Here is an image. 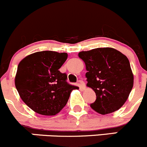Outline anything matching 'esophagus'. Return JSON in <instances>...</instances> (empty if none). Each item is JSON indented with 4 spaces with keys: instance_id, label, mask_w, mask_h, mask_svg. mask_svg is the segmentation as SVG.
Masks as SVG:
<instances>
[{
    "instance_id": "esophagus-1",
    "label": "esophagus",
    "mask_w": 147,
    "mask_h": 147,
    "mask_svg": "<svg viewBox=\"0 0 147 147\" xmlns=\"http://www.w3.org/2000/svg\"><path fill=\"white\" fill-rule=\"evenodd\" d=\"M78 82H79L80 87L81 89H82V90L85 89V82H84L82 80H79V81H78Z\"/></svg>"
}]
</instances>
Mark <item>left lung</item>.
Segmentation results:
<instances>
[{
    "mask_svg": "<svg viewBox=\"0 0 147 147\" xmlns=\"http://www.w3.org/2000/svg\"><path fill=\"white\" fill-rule=\"evenodd\" d=\"M78 56L86 66L87 86L96 95L91 108L102 115L119 110L129 98L134 85V75L126 56L110 47L82 51Z\"/></svg>",
    "mask_w": 147,
    "mask_h": 147,
    "instance_id": "8db88e82",
    "label": "left lung"
}]
</instances>
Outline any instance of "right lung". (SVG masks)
Instances as JSON below:
<instances>
[{
    "label": "right lung",
    "mask_w": 147,
    "mask_h": 147,
    "mask_svg": "<svg viewBox=\"0 0 147 147\" xmlns=\"http://www.w3.org/2000/svg\"><path fill=\"white\" fill-rule=\"evenodd\" d=\"M67 54L54 51L35 52L20 62L15 85L22 100L36 113L55 116L66 105L72 90L66 73L59 69Z\"/></svg>",
    "instance_id": "add662e5"
}]
</instances>
